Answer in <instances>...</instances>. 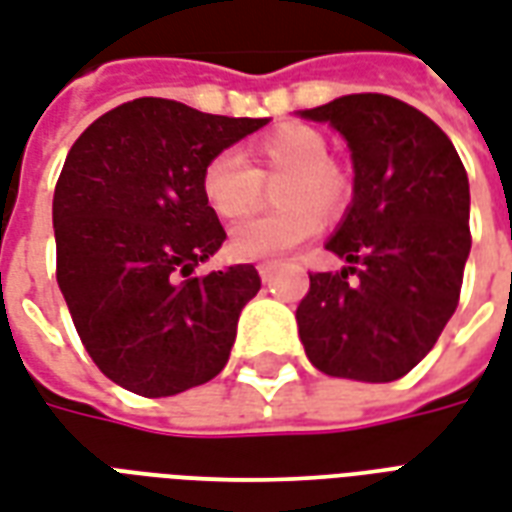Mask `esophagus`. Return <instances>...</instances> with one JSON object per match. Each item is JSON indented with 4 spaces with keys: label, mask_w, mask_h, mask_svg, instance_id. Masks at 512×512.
Instances as JSON below:
<instances>
[{
    "label": "esophagus",
    "mask_w": 512,
    "mask_h": 512,
    "mask_svg": "<svg viewBox=\"0 0 512 512\" xmlns=\"http://www.w3.org/2000/svg\"><path fill=\"white\" fill-rule=\"evenodd\" d=\"M274 271H276L274 263H260V266H257V274H260L263 282H271V279H274Z\"/></svg>",
    "instance_id": "esophagus-1"
}]
</instances>
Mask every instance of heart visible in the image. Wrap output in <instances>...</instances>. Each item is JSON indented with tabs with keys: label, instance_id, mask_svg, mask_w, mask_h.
<instances>
[{
	"label": "heart",
	"instance_id": "1",
	"mask_svg": "<svg viewBox=\"0 0 512 512\" xmlns=\"http://www.w3.org/2000/svg\"><path fill=\"white\" fill-rule=\"evenodd\" d=\"M328 138L309 124H282L252 143L255 168L236 151H219L203 165L200 192L214 214L236 219L263 198V179L285 173L276 184L282 208L249 217L230 230V252L238 260H276L320 230L325 217H339L350 206L352 173L328 157Z\"/></svg>",
	"mask_w": 512,
	"mask_h": 512
}]
</instances>
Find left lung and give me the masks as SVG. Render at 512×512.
<instances>
[{"label": "left lung", "instance_id": "obj_1", "mask_svg": "<svg viewBox=\"0 0 512 512\" xmlns=\"http://www.w3.org/2000/svg\"><path fill=\"white\" fill-rule=\"evenodd\" d=\"M301 116L342 132L355 168L352 203L325 244L347 266L309 274L295 309L306 358L328 377L399 380L458 306L472 246L467 170L426 113L388 94H347Z\"/></svg>", "mask_w": 512, "mask_h": 512}]
</instances>
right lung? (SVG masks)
<instances>
[{
    "label": "right lung",
    "instance_id": "add662e5",
    "mask_svg": "<svg viewBox=\"0 0 512 512\" xmlns=\"http://www.w3.org/2000/svg\"><path fill=\"white\" fill-rule=\"evenodd\" d=\"M266 124L140 97L73 143L54 192L56 282L86 352L121 388L160 399L225 369L260 276H195L227 238L200 173Z\"/></svg>",
    "mask_w": 512,
    "mask_h": 512
}]
</instances>
